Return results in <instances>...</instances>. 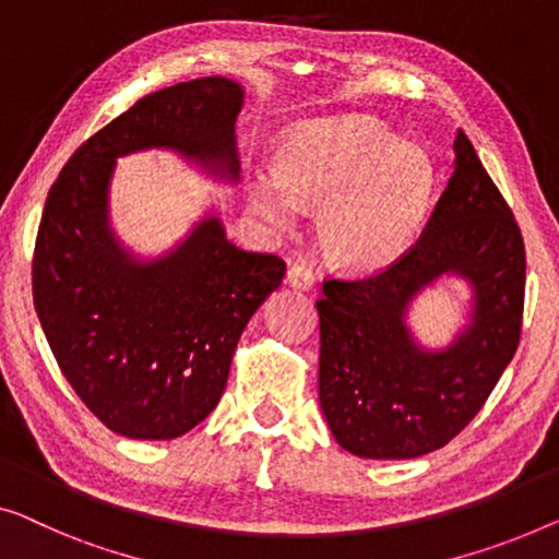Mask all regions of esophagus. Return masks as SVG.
Segmentation results:
<instances>
[{"mask_svg":"<svg viewBox=\"0 0 559 559\" xmlns=\"http://www.w3.org/2000/svg\"><path fill=\"white\" fill-rule=\"evenodd\" d=\"M286 281H288V286L290 288H296V290H308V288H313V283H316V273H313V265L311 263H306V261H301V263H294L288 269V276H286Z\"/></svg>","mask_w":559,"mask_h":559,"instance_id":"esophagus-1","label":"esophagus"}]
</instances>
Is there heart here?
<instances>
[{"label": "heart", "instance_id": "heart-1", "mask_svg": "<svg viewBox=\"0 0 559 559\" xmlns=\"http://www.w3.org/2000/svg\"><path fill=\"white\" fill-rule=\"evenodd\" d=\"M431 193L427 150L354 115L298 124L278 143L273 173L251 180L253 207L273 226H288L296 207L319 211L323 255L354 273L381 271L406 253Z\"/></svg>", "mask_w": 559, "mask_h": 559}]
</instances>
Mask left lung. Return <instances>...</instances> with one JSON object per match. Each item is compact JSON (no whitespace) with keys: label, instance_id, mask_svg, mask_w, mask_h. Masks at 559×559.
<instances>
[{"label":"left lung","instance_id":"obj_1","mask_svg":"<svg viewBox=\"0 0 559 559\" xmlns=\"http://www.w3.org/2000/svg\"><path fill=\"white\" fill-rule=\"evenodd\" d=\"M444 275L473 288L471 321L444 349L405 313ZM319 402L331 435L364 460H414L452 441L485 406L520 344L524 243L462 130L454 173L416 243L369 278L323 283Z\"/></svg>","mask_w":559,"mask_h":559}]
</instances>
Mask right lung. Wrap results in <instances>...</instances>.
<instances>
[{
  "mask_svg": "<svg viewBox=\"0 0 559 559\" xmlns=\"http://www.w3.org/2000/svg\"><path fill=\"white\" fill-rule=\"evenodd\" d=\"M240 107L243 87L218 74L157 90L82 143L49 188L32 263L35 308L64 379L115 435L175 439L203 421L246 323L286 273L278 255L233 246L218 215L157 258L128 251L110 223L122 155L173 150L238 182Z\"/></svg>",
  "mask_w": 559,
  "mask_h": 559,
  "instance_id": "right-lung-1",
  "label": "right lung"
}]
</instances>
